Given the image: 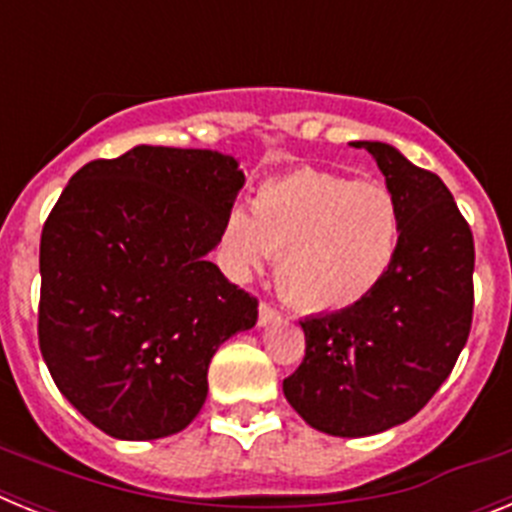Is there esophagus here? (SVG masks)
Wrapping results in <instances>:
<instances>
[{"instance_id":"obj_1","label":"esophagus","mask_w":512,"mask_h":512,"mask_svg":"<svg viewBox=\"0 0 512 512\" xmlns=\"http://www.w3.org/2000/svg\"><path fill=\"white\" fill-rule=\"evenodd\" d=\"M282 315H279L277 307H271L269 302H261L259 305V325H269L274 323V320H279Z\"/></svg>"}]
</instances>
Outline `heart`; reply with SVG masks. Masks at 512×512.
Instances as JSON below:
<instances>
[{"label":"heart","mask_w":512,"mask_h":512,"mask_svg":"<svg viewBox=\"0 0 512 512\" xmlns=\"http://www.w3.org/2000/svg\"><path fill=\"white\" fill-rule=\"evenodd\" d=\"M402 210L384 184L297 169L261 184L251 217L225 228L230 269L238 277L277 256V287L310 312L354 307L387 279L400 251Z\"/></svg>","instance_id":"obj_1"}]
</instances>
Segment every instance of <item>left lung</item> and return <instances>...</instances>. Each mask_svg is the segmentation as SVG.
Masks as SVG:
<instances>
[{
	"instance_id": "1",
	"label": "left lung",
	"mask_w": 512,
	"mask_h": 512,
	"mask_svg": "<svg viewBox=\"0 0 512 512\" xmlns=\"http://www.w3.org/2000/svg\"><path fill=\"white\" fill-rule=\"evenodd\" d=\"M351 146L372 153L400 202V251L364 302L300 320L305 359L282 384L305 423L343 438L423 410L454 369L474 310V238L449 187L387 143Z\"/></svg>"
}]
</instances>
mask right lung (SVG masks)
<instances>
[{"mask_svg":"<svg viewBox=\"0 0 512 512\" xmlns=\"http://www.w3.org/2000/svg\"><path fill=\"white\" fill-rule=\"evenodd\" d=\"M243 182L233 156L135 146L81 166L53 205L40 235V354L107 436L184 431L217 346L256 325L259 300L207 261Z\"/></svg>","mask_w":512,"mask_h":512,"instance_id":"right-lung-1","label":"right lung"}]
</instances>
